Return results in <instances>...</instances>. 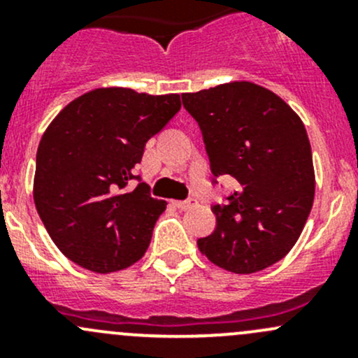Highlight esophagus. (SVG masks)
Returning a JSON list of instances; mask_svg holds the SVG:
<instances>
[{
    "mask_svg": "<svg viewBox=\"0 0 358 358\" xmlns=\"http://www.w3.org/2000/svg\"><path fill=\"white\" fill-rule=\"evenodd\" d=\"M173 204H175L176 208H178V209H183V211H185V209H192V208H196V206H197V201H196V199L175 201V202H173Z\"/></svg>",
    "mask_w": 358,
    "mask_h": 358,
    "instance_id": "34e87169",
    "label": "esophagus"
}]
</instances>
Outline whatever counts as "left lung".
Here are the masks:
<instances>
[{
	"instance_id": "obj_1",
	"label": "left lung",
	"mask_w": 358,
	"mask_h": 358,
	"mask_svg": "<svg viewBox=\"0 0 358 358\" xmlns=\"http://www.w3.org/2000/svg\"><path fill=\"white\" fill-rule=\"evenodd\" d=\"M182 102L199 124L213 175L239 183L225 204L213 206L216 229L197 246L229 272L265 270L291 251L312 211L305 124L280 96L249 81L183 93Z\"/></svg>"
}]
</instances>
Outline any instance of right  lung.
Segmentation results:
<instances>
[{"label": "right lung", "instance_id": "right-lung-1", "mask_svg": "<svg viewBox=\"0 0 358 358\" xmlns=\"http://www.w3.org/2000/svg\"><path fill=\"white\" fill-rule=\"evenodd\" d=\"M182 107L180 95L96 88L72 100L43 133L34 204L57 248L96 273L128 268L145 255L166 201L129 183L145 143Z\"/></svg>", "mask_w": 358, "mask_h": 358}]
</instances>
